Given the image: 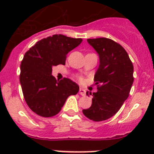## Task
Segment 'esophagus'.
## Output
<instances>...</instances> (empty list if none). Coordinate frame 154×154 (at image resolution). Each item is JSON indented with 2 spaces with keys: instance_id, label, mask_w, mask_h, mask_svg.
<instances>
[{
  "instance_id": "1",
  "label": "esophagus",
  "mask_w": 154,
  "mask_h": 154,
  "mask_svg": "<svg viewBox=\"0 0 154 154\" xmlns=\"http://www.w3.org/2000/svg\"><path fill=\"white\" fill-rule=\"evenodd\" d=\"M79 94H80V95H82V96H85L86 91L84 89H83V88H80V89L79 90Z\"/></svg>"
}]
</instances>
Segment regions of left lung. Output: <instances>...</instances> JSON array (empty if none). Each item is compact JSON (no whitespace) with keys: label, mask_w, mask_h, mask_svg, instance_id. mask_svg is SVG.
<instances>
[{"label":"left lung","mask_w":154,"mask_h":154,"mask_svg":"<svg viewBox=\"0 0 154 154\" xmlns=\"http://www.w3.org/2000/svg\"><path fill=\"white\" fill-rule=\"evenodd\" d=\"M87 42L99 55L100 65L94 75L97 91L93 93L91 107L83 110V113L90 120L103 121L113 117L128 97L134 66L127 51L113 40L100 37Z\"/></svg>","instance_id":"8db88e82"}]
</instances>
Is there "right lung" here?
<instances>
[{
	"mask_svg": "<svg viewBox=\"0 0 154 154\" xmlns=\"http://www.w3.org/2000/svg\"><path fill=\"white\" fill-rule=\"evenodd\" d=\"M82 42L62 34L41 40L30 48L20 64V83L23 97L30 110L44 117L55 116L79 86L68 78L58 81L52 75V67L65 64L67 54Z\"/></svg>",
	"mask_w": 154,
	"mask_h": 154,
	"instance_id": "right-lung-1",
	"label": "right lung"
}]
</instances>
